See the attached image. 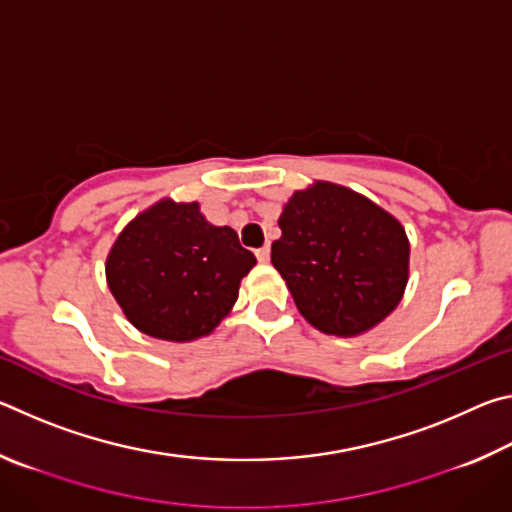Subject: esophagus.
Returning a JSON list of instances; mask_svg holds the SVG:
<instances>
[{
    "label": "esophagus",
    "instance_id": "esophagus-1",
    "mask_svg": "<svg viewBox=\"0 0 512 512\" xmlns=\"http://www.w3.org/2000/svg\"><path fill=\"white\" fill-rule=\"evenodd\" d=\"M255 255H257V259H259V262H262V264H266V262H268V259H271V248H268V246H264V248H259Z\"/></svg>",
    "mask_w": 512,
    "mask_h": 512
}]
</instances>
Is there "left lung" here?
Listing matches in <instances>:
<instances>
[{
	"mask_svg": "<svg viewBox=\"0 0 512 512\" xmlns=\"http://www.w3.org/2000/svg\"><path fill=\"white\" fill-rule=\"evenodd\" d=\"M271 262L293 302L323 334L359 336L404 298L409 237L384 207L350 187L316 180L282 207Z\"/></svg>",
	"mask_w": 512,
	"mask_h": 512,
	"instance_id": "8db88e82",
	"label": "left lung"
}]
</instances>
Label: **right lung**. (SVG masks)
<instances>
[{"mask_svg":"<svg viewBox=\"0 0 512 512\" xmlns=\"http://www.w3.org/2000/svg\"><path fill=\"white\" fill-rule=\"evenodd\" d=\"M255 264L237 232L212 225L196 201L162 198L119 232L106 257V282L135 329L189 343L230 314Z\"/></svg>","mask_w":512,"mask_h":512,"instance_id":"right-lung-1","label":"right lung"}]
</instances>
